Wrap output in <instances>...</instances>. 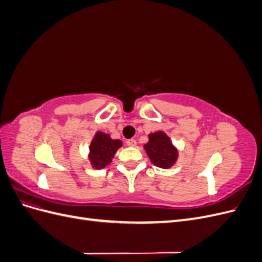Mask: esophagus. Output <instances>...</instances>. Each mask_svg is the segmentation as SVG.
Instances as JSON below:
<instances>
[{
	"label": "esophagus",
	"mask_w": 262,
	"mask_h": 262,
	"mask_svg": "<svg viewBox=\"0 0 262 262\" xmlns=\"http://www.w3.org/2000/svg\"><path fill=\"white\" fill-rule=\"evenodd\" d=\"M126 145H128V146H136L137 145V141L136 140H134V139H130V140H128V141H126Z\"/></svg>",
	"instance_id": "34e87169"
}]
</instances>
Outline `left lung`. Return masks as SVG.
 Wrapping results in <instances>:
<instances>
[{
	"mask_svg": "<svg viewBox=\"0 0 262 262\" xmlns=\"http://www.w3.org/2000/svg\"><path fill=\"white\" fill-rule=\"evenodd\" d=\"M150 163L160 168L168 169L178 160L179 150L172 144L170 138L164 131L148 134V142L143 145Z\"/></svg>",
	"mask_w": 262,
	"mask_h": 262,
	"instance_id": "8db88e82",
	"label": "left lung"
}]
</instances>
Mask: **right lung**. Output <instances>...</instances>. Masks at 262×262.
Masks as SVG:
<instances>
[{
    "label": "right lung",
    "mask_w": 262,
    "mask_h": 262,
    "mask_svg": "<svg viewBox=\"0 0 262 262\" xmlns=\"http://www.w3.org/2000/svg\"><path fill=\"white\" fill-rule=\"evenodd\" d=\"M121 140H114L108 133L97 131L90 144L89 160L92 167L102 169L113 162L117 150L122 146Z\"/></svg>",
    "instance_id": "obj_1"
}]
</instances>
